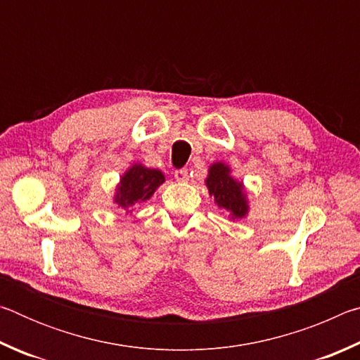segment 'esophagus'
I'll use <instances>...</instances> for the list:
<instances>
[{
    "instance_id": "1",
    "label": "esophagus",
    "mask_w": 360,
    "mask_h": 360,
    "mask_svg": "<svg viewBox=\"0 0 360 360\" xmlns=\"http://www.w3.org/2000/svg\"><path fill=\"white\" fill-rule=\"evenodd\" d=\"M174 179H176V181H181V182L187 181V179H188V172H187V168H179V169H176V172H174Z\"/></svg>"
}]
</instances>
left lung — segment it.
I'll list each match as a JSON object with an SVG mask.
<instances>
[{"label":"left lung","instance_id":"left-lung-1","mask_svg":"<svg viewBox=\"0 0 360 360\" xmlns=\"http://www.w3.org/2000/svg\"><path fill=\"white\" fill-rule=\"evenodd\" d=\"M230 169L224 163H214L210 168V176L206 179L210 195L214 198V203L219 208H224L231 212L233 219H241L246 216L248 205L245 193H243L241 182H236L229 176Z\"/></svg>","mask_w":360,"mask_h":360}]
</instances>
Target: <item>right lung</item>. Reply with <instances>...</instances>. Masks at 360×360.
Returning a JSON list of instances; mask_svg holds the SVG:
<instances>
[{"mask_svg": "<svg viewBox=\"0 0 360 360\" xmlns=\"http://www.w3.org/2000/svg\"><path fill=\"white\" fill-rule=\"evenodd\" d=\"M165 181L162 172L158 169H149L141 165L131 167L120 179L115 195V203L119 206H131L139 202H146L152 197L155 188Z\"/></svg>", "mask_w": 360, "mask_h": 360, "instance_id": "1", "label": "right lung"}]
</instances>
